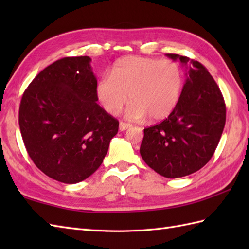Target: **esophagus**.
Instances as JSON below:
<instances>
[{
    "mask_svg": "<svg viewBox=\"0 0 249 249\" xmlns=\"http://www.w3.org/2000/svg\"><path fill=\"white\" fill-rule=\"evenodd\" d=\"M131 127V124L128 123H125V122H120V125H119V128L121 131H124L126 129H128Z\"/></svg>",
    "mask_w": 249,
    "mask_h": 249,
    "instance_id": "obj_1",
    "label": "esophagus"
}]
</instances>
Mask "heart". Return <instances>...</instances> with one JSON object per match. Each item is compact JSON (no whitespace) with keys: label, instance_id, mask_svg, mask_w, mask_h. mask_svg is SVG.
I'll return each mask as SVG.
<instances>
[{"label":"heart","instance_id":"heart-1","mask_svg":"<svg viewBox=\"0 0 249 249\" xmlns=\"http://www.w3.org/2000/svg\"><path fill=\"white\" fill-rule=\"evenodd\" d=\"M183 88L179 67L171 61L142 56H125L119 60L111 76L100 79L97 99L109 114L116 115L129 100L126 110L129 120L166 119L177 107Z\"/></svg>","mask_w":249,"mask_h":249}]
</instances>
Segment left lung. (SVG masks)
Returning a JSON list of instances; mask_svg holds the SVG:
<instances>
[{
	"label": "left lung",
	"mask_w": 249,
	"mask_h": 249,
	"mask_svg": "<svg viewBox=\"0 0 249 249\" xmlns=\"http://www.w3.org/2000/svg\"><path fill=\"white\" fill-rule=\"evenodd\" d=\"M167 56L186 66V80L171 114L144 128L140 154L158 174L177 178L198 171L212 158L225 127L226 105L201 63L178 54Z\"/></svg>",
	"instance_id": "left-lung-1"
}]
</instances>
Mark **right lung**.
I'll list each match as a JSON object with an SVG mask.
<instances>
[{
	"instance_id": "right-lung-1",
	"label": "right lung",
	"mask_w": 249,
	"mask_h": 249,
	"mask_svg": "<svg viewBox=\"0 0 249 249\" xmlns=\"http://www.w3.org/2000/svg\"><path fill=\"white\" fill-rule=\"evenodd\" d=\"M91 57L71 56L47 66L21 98L19 126L31 160L65 184L88 178L102 165L119 122L96 103Z\"/></svg>"
}]
</instances>
